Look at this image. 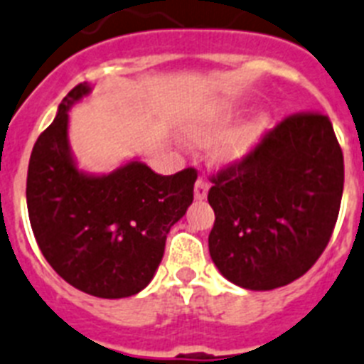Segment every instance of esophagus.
<instances>
[{
	"mask_svg": "<svg viewBox=\"0 0 364 364\" xmlns=\"http://www.w3.org/2000/svg\"><path fill=\"white\" fill-rule=\"evenodd\" d=\"M208 189H210V186H208L206 180L198 178L197 184H195V191H193L195 198H197V200H204V198L208 197Z\"/></svg>",
	"mask_w": 364,
	"mask_h": 364,
	"instance_id": "1",
	"label": "esophagus"
}]
</instances>
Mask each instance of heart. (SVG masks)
Instances as JSON below:
<instances>
[{
	"label": "heart",
	"mask_w": 364,
	"mask_h": 364,
	"mask_svg": "<svg viewBox=\"0 0 364 364\" xmlns=\"http://www.w3.org/2000/svg\"><path fill=\"white\" fill-rule=\"evenodd\" d=\"M241 116L235 105L232 102H215L200 108L186 127V134L195 144H208L212 139L219 138L234 125ZM271 129V119L267 116H256L243 125L235 127L220 144L217 156L223 161L243 160L248 152L254 151L263 136Z\"/></svg>",
	"instance_id": "b5f03b06"
}]
</instances>
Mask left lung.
<instances>
[{"mask_svg": "<svg viewBox=\"0 0 364 364\" xmlns=\"http://www.w3.org/2000/svg\"><path fill=\"white\" fill-rule=\"evenodd\" d=\"M343 186V151L330 117L279 121L243 160L213 176L208 247L220 274L250 291L306 274L333 234Z\"/></svg>", "mask_w": 364, "mask_h": 364, "instance_id": "obj_1", "label": "left lung"}]
</instances>
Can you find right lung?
<instances>
[{"instance_id":"obj_1","label":"right lung","mask_w":364,"mask_h":364,"mask_svg":"<svg viewBox=\"0 0 364 364\" xmlns=\"http://www.w3.org/2000/svg\"><path fill=\"white\" fill-rule=\"evenodd\" d=\"M80 82L58 105L57 117L31 152L27 210L43 257L75 289L125 298L149 285L171 226L193 203L197 171L161 176L130 160L107 175L77 167L70 147V108L90 95Z\"/></svg>"}]
</instances>
